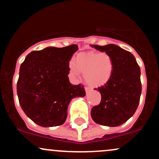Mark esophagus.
Returning <instances> with one entry per match:
<instances>
[{"mask_svg":"<svg viewBox=\"0 0 159 159\" xmlns=\"http://www.w3.org/2000/svg\"><path fill=\"white\" fill-rule=\"evenodd\" d=\"M84 90H85V92H86V93H88V92H90V90H91V88L86 87V88H84Z\"/></svg>","mask_w":159,"mask_h":159,"instance_id":"esophagus-1","label":"esophagus"}]
</instances>
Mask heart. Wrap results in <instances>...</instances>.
<instances>
[{
	"label": "heart",
	"instance_id": "b5f03b06",
	"mask_svg": "<svg viewBox=\"0 0 159 159\" xmlns=\"http://www.w3.org/2000/svg\"><path fill=\"white\" fill-rule=\"evenodd\" d=\"M114 69L112 58L106 52L81 53L75 61L69 62V70L73 76L84 73V80L92 87L103 86L111 80Z\"/></svg>",
	"mask_w": 159,
	"mask_h": 159
}]
</instances>
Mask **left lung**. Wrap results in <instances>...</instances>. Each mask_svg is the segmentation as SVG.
<instances>
[{"instance_id":"1","label":"left lung","mask_w":159,"mask_h":159,"mask_svg":"<svg viewBox=\"0 0 159 159\" xmlns=\"http://www.w3.org/2000/svg\"><path fill=\"white\" fill-rule=\"evenodd\" d=\"M90 46L109 53L114 62L111 80L97 89L101 102L92 108V119L104 126H119L131 118L138 107L142 91L140 69L133 54L116 44Z\"/></svg>"}]
</instances>
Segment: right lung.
Returning a JSON list of instances; mask_svg holds the SVG:
<instances>
[{
    "instance_id": "1",
    "label": "right lung",
    "mask_w": 159,
    "mask_h": 159,
    "mask_svg": "<svg viewBox=\"0 0 159 159\" xmlns=\"http://www.w3.org/2000/svg\"><path fill=\"white\" fill-rule=\"evenodd\" d=\"M77 44L58 48L48 47L28 54L20 69L17 95L25 114L41 127L62 125L73 98L84 97L81 84L69 82V61Z\"/></svg>"
}]
</instances>
